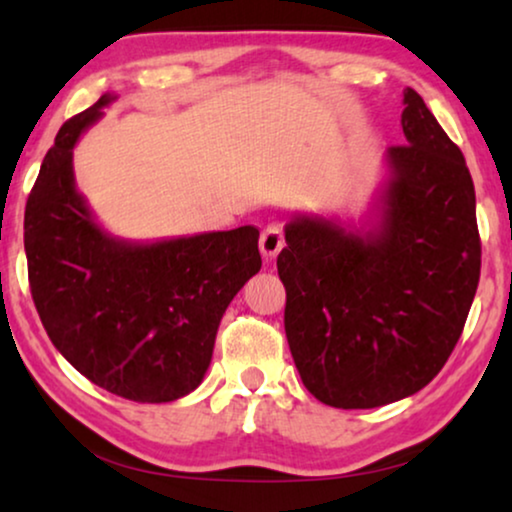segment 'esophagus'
<instances>
[{
  "label": "esophagus",
  "instance_id": "obj_1",
  "mask_svg": "<svg viewBox=\"0 0 512 512\" xmlns=\"http://www.w3.org/2000/svg\"><path fill=\"white\" fill-rule=\"evenodd\" d=\"M282 246H285V237H282V230L275 225H269L259 237V250L266 259H273L275 255L280 253Z\"/></svg>",
  "mask_w": 512,
  "mask_h": 512
}]
</instances>
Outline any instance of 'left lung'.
Here are the masks:
<instances>
[{
    "label": "left lung",
    "mask_w": 512,
    "mask_h": 512,
    "mask_svg": "<svg viewBox=\"0 0 512 512\" xmlns=\"http://www.w3.org/2000/svg\"><path fill=\"white\" fill-rule=\"evenodd\" d=\"M401 127L405 145L387 148V180L360 227L314 214L285 225L287 342L303 385L332 408H380L431 383L481 275L465 157L412 88Z\"/></svg>",
    "instance_id": "obj_1"
}]
</instances>
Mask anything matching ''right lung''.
I'll return each instance as SVG.
<instances>
[{
    "mask_svg": "<svg viewBox=\"0 0 512 512\" xmlns=\"http://www.w3.org/2000/svg\"><path fill=\"white\" fill-rule=\"evenodd\" d=\"M104 93L56 134L24 209V253L40 321L63 358L107 392L168 403L193 392L239 289L262 269L259 230L243 225L125 241L77 191L72 148L104 116Z\"/></svg>",
    "mask_w": 512,
    "mask_h": 512,
    "instance_id": "1",
    "label": "right lung"
}]
</instances>
